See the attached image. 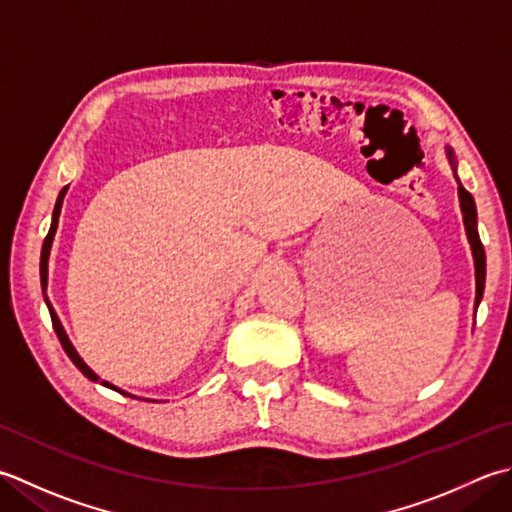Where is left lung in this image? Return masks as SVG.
I'll return each instance as SVG.
<instances>
[{
    "instance_id": "left-lung-1",
    "label": "left lung",
    "mask_w": 512,
    "mask_h": 512,
    "mask_svg": "<svg viewBox=\"0 0 512 512\" xmlns=\"http://www.w3.org/2000/svg\"><path fill=\"white\" fill-rule=\"evenodd\" d=\"M450 162H453V153H450ZM457 182H459V179H457ZM459 206H462L466 235H468V242H470V248H473V257H475V277H477L475 304L479 306V302H482V295H484V284H486V253H484L482 239H479V233H477L475 199L462 184H459Z\"/></svg>"
}]
</instances>
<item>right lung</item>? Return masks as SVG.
I'll list each match as a JSON object with an SVG mask.
<instances>
[{"instance_id":"add662e5","label":"right lung","mask_w":512,"mask_h":512,"mask_svg":"<svg viewBox=\"0 0 512 512\" xmlns=\"http://www.w3.org/2000/svg\"><path fill=\"white\" fill-rule=\"evenodd\" d=\"M64 195H66V186L62 188V193H59V197H57V204H55V210H53V224H50V230H48V235H46V239H44V246H42V262H39V277H42V290H44L46 306H48V310H50V319H53V328H55V333H57V337H59V342H62V346H64V350H66V355H68L70 359H73V364H75L79 370H82V373L90 379V382H99V377L84 364V359L77 355V350L73 348V344H70L68 335L64 333V326H62V322H59V317H57V313L53 310V306H50L48 295H46V284H48V255H50V244H53V237H55V230H57V219H59V210H62ZM102 384H104L106 388L119 390V388H115L113 384H108V382H102ZM119 393L126 395L124 390H119Z\"/></svg>"}]
</instances>
